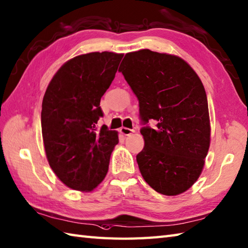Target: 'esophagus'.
<instances>
[{"instance_id": "1", "label": "esophagus", "mask_w": 248, "mask_h": 248, "mask_svg": "<svg viewBox=\"0 0 248 248\" xmlns=\"http://www.w3.org/2000/svg\"><path fill=\"white\" fill-rule=\"evenodd\" d=\"M132 132H134V130H132V129H129V128H125V127H123V128H120V133L121 134H124V135H130L131 133Z\"/></svg>"}]
</instances>
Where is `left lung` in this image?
<instances>
[{"instance_id": "left-lung-1", "label": "left lung", "mask_w": 248, "mask_h": 248, "mask_svg": "<svg viewBox=\"0 0 248 248\" xmlns=\"http://www.w3.org/2000/svg\"><path fill=\"white\" fill-rule=\"evenodd\" d=\"M140 102L141 176L157 193L186 192L202 173L210 146L208 100L198 76L180 57L148 49L125 54L119 67ZM156 123L151 128L149 121Z\"/></svg>"}]
</instances>
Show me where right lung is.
Listing matches in <instances>:
<instances>
[{
    "mask_svg": "<svg viewBox=\"0 0 248 248\" xmlns=\"http://www.w3.org/2000/svg\"><path fill=\"white\" fill-rule=\"evenodd\" d=\"M123 54L93 52L68 61L43 100L41 130L52 170L68 187L92 191L107 175L118 134L107 125L100 100L114 80Z\"/></svg>",
    "mask_w": 248,
    "mask_h": 248,
    "instance_id": "right-lung-1",
    "label": "right lung"
}]
</instances>
